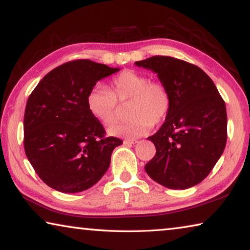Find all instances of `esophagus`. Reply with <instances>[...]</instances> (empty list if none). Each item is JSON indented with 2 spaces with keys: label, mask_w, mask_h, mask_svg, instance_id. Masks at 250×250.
<instances>
[{
  "label": "esophagus",
  "mask_w": 250,
  "mask_h": 250,
  "mask_svg": "<svg viewBox=\"0 0 250 250\" xmlns=\"http://www.w3.org/2000/svg\"><path fill=\"white\" fill-rule=\"evenodd\" d=\"M137 141L136 140H130V138H128V140H125L124 141V144L125 145H133V144H136Z\"/></svg>",
  "instance_id": "obj_1"
}]
</instances>
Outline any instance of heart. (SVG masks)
Returning a JSON list of instances; mask_svg holds the SVG:
<instances>
[{
  "instance_id": "heart-1",
  "label": "heart",
  "mask_w": 250,
  "mask_h": 250,
  "mask_svg": "<svg viewBox=\"0 0 250 250\" xmlns=\"http://www.w3.org/2000/svg\"><path fill=\"white\" fill-rule=\"evenodd\" d=\"M130 120L117 123L108 128L110 136L137 138L147 134L153 125H159L168 117L171 95L161 81L136 71H123L110 81L109 88L96 85L88 92L86 104L89 113L102 124L109 125L117 117L118 102L127 103Z\"/></svg>"
}]
</instances>
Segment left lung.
Wrapping results in <instances>:
<instances>
[{"label": "left lung", "instance_id": "left-lung-1", "mask_svg": "<svg viewBox=\"0 0 250 250\" xmlns=\"http://www.w3.org/2000/svg\"><path fill=\"white\" fill-rule=\"evenodd\" d=\"M137 66L157 73L168 87V117L148 140L156 154L145 165L155 182L186 189L205 179L222 156L227 141L226 105L202 68L170 56H152Z\"/></svg>", "mask_w": 250, "mask_h": 250}]
</instances>
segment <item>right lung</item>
I'll list each match as a JSON object with an SVG mask.
<instances>
[{
    "label": "right lung",
    "instance_id": "1",
    "mask_svg": "<svg viewBox=\"0 0 250 250\" xmlns=\"http://www.w3.org/2000/svg\"><path fill=\"white\" fill-rule=\"evenodd\" d=\"M120 71L91 60H75L52 69L28 96L24 114V149L39 177L62 193H80L108 169L117 137L87 108L96 82Z\"/></svg>",
    "mask_w": 250,
    "mask_h": 250
}]
</instances>
